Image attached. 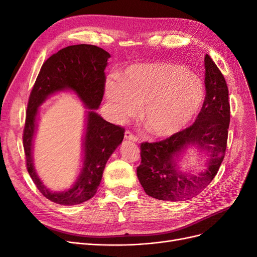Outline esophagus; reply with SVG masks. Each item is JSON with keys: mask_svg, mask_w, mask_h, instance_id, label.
<instances>
[{"mask_svg": "<svg viewBox=\"0 0 257 257\" xmlns=\"http://www.w3.org/2000/svg\"><path fill=\"white\" fill-rule=\"evenodd\" d=\"M124 138L126 139V140H131V141H134V143H136V141L138 140V138L134 135V134H132V133L130 132V131H126L125 132V134H124Z\"/></svg>", "mask_w": 257, "mask_h": 257, "instance_id": "34e87169", "label": "esophagus"}]
</instances>
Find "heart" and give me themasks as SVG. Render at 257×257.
Here are the masks:
<instances>
[{"instance_id": "b5f03b06", "label": "heart", "mask_w": 257, "mask_h": 257, "mask_svg": "<svg viewBox=\"0 0 257 257\" xmlns=\"http://www.w3.org/2000/svg\"><path fill=\"white\" fill-rule=\"evenodd\" d=\"M106 99L117 120L137 114L151 134L168 138L187 127L205 100L202 79L187 68L172 63L137 64L128 67L122 82L108 79Z\"/></svg>"}]
</instances>
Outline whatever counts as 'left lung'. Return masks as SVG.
Returning a JSON list of instances; mask_svg holds the SVG:
<instances>
[{
  "instance_id": "left-lung-1",
  "label": "left lung",
  "mask_w": 257,
  "mask_h": 257,
  "mask_svg": "<svg viewBox=\"0 0 257 257\" xmlns=\"http://www.w3.org/2000/svg\"><path fill=\"white\" fill-rule=\"evenodd\" d=\"M206 95L196 122L165 140L141 144L138 180L148 196L163 201L196 197L216 176L222 163L229 124L228 89L225 78L207 54L204 58ZM208 155L205 169L194 174L179 163L188 147Z\"/></svg>"
}]
</instances>
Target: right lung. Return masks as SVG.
Wrapping results in <instances>:
<instances>
[{"instance_id":"obj_1","label":"right lung","mask_w":257,"mask_h":257,"mask_svg":"<svg viewBox=\"0 0 257 257\" xmlns=\"http://www.w3.org/2000/svg\"><path fill=\"white\" fill-rule=\"evenodd\" d=\"M110 54L91 44H76L61 49L41 67L32 89L23 132V147L28 171L39 191L60 205H76L91 199L102 180L106 163L124 137V128L104 120L96 109L104 94L105 73ZM74 92L88 108L83 137L82 168L73 186L52 192L38 176L33 166V138L39 107L49 96L60 91Z\"/></svg>"}]
</instances>
